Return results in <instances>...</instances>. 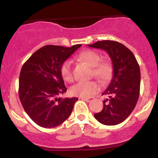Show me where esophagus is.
I'll return each instance as SVG.
<instances>
[{
  "instance_id": "34e87169",
  "label": "esophagus",
  "mask_w": 158,
  "mask_h": 158,
  "mask_svg": "<svg viewBox=\"0 0 158 158\" xmlns=\"http://www.w3.org/2000/svg\"><path fill=\"white\" fill-rule=\"evenodd\" d=\"M81 99H82V100H84V101H85V102H90L91 100H92V98H80Z\"/></svg>"
}]
</instances>
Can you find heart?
I'll use <instances>...</instances> for the list:
<instances>
[{
	"instance_id": "b5f03b06",
	"label": "heart",
	"mask_w": 158,
	"mask_h": 158,
	"mask_svg": "<svg viewBox=\"0 0 158 158\" xmlns=\"http://www.w3.org/2000/svg\"><path fill=\"white\" fill-rule=\"evenodd\" d=\"M78 59L85 62L92 67L91 76H94L102 84L111 80L113 74V66L109 61H101V56L98 52L91 49L82 51L78 55ZM60 74L66 82L73 81L72 63L69 60L63 62L60 67ZM100 86L95 80L87 82H79L70 89L72 95L82 98H89L99 91Z\"/></svg>"
}]
</instances>
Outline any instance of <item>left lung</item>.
I'll return each mask as SVG.
<instances>
[{"instance_id": "8db88e82", "label": "left lung", "mask_w": 158, "mask_h": 158, "mask_svg": "<svg viewBox=\"0 0 158 158\" xmlns=\"http://www.w3.org/2000/svg\"><path fill=\"white\" fill-rule=\"evenodd\" d=\"M88 46L106 50L113 66L112 79L102 94L108 98L103 101L102 110L94 116L103 125H118L130 115L139 98V65L133 52L117 41H98Z\"/></svg>"}]
</instances>
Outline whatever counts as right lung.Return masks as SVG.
<instances>
[{
    "label": "right lung",
    "mask_w": 158,
    "mask_h": 158,
    "mask_svg": "<svg viewBox=\"0 0 158 158\" xmlns=\"http://www.w3.org/2000/svg\"><path fill=\"white\" fill-rule=\"evenodd\" d=\"M81 46H45L36 51L22 66L19 98L27 114L39 126L55 128L71 114L78 98L58 97L67 90L60 67Z\"/></svg>",
    "instance_id": "obj_1"
}]
</instances>
